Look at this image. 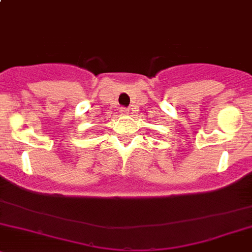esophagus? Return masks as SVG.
Instances as JSON below:
<instances>
[{
    "label": "esophagus",
    "instance_id": "obj_1",
    "mask_svg": "<svg viewBox=\"0 0 252 252\" xmlns=\"http://www.w3.org/2000/svg\"><path fill=\"white\" fill-rule=\"evenodd\" d=\"M119 112H121V114H123V116H126V114H129V109L126 108V107H121Z\"/></svg>",
    "mask_w": 252,
    "mask_h": 252
}]
</instances>
